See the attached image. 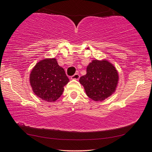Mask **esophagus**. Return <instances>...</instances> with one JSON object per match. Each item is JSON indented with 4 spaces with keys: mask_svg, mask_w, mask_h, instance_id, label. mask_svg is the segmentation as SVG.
Instances as JSON below:
<instances>
[{
    "mask_svg": "<svg viewBox=\"0 0 152 152\" xmlns=\"http://www.w3.org/2000/svg\"><path fill=\"white\" fill-rule=\"evenodd\" d=\"M79 78H80V75L78 74H75L71 77V79H73V80H78Z\"/></svg>",
    "mask_w": 152,
    "mask_h": 152,
    "instance_id": "1",
    "label": "esophagus"
}]
</instances>
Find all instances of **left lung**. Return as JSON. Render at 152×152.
<instances>
[{"instance_id": "1", "label": "left lung", "mask_w": 152, "mask_h": 152, "mask_svg": "<svg viewBox=\"0 0 152 152\" xmlns=\"http://www.w3.org/2000/svg\"><path fill=\"white\" fill-rule=\"evenodd\" d=\"M79 82L87 95L94 101H102L116 91L118 74L116 67L107 60H93L87 66V74Z\"/></svg>"}]
</instances>
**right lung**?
<instances>
[{"label": "right lung", "instance_id": "right-lung-1", "mask_svg": "<svg viewBox=\"0 0 152 152\" xmlns=\"http://www.w3.org/2000/svg\"><path fill=\"white\" fill-rule=\"evenodd\" d=\"M69 80L56 59L45 58L36 64L29 75L34 93L48 102H54L61 97L64 86Z\"/></svg>", "mask_w": 152, "mask_h": 152}]
</instances>
